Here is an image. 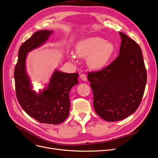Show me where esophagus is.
<instances>
[{
  "instance_id": "1",
  "label": "esophagus",
  "mask_w": 158,
  "mask_h": 158,
  "mask_svg": "<svg viewBox=\"0 0 158 158\" xmlns=\"http://www.w3.org/2000/svg\"><path fill=\"white\" fill-rule=\"evenodd\" d=\"M80 78L82 79L83 81H86L87 80L86 76H85V74H82L80 75Z\"/></svg>"
}]
</instances>
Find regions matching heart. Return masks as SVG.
<instances>
[{"instance_id":"obj_1","label":"heart","mask_w":158,"mask_h":158,"mask_svg":"<svg viewBox=\"0 0 158 158\" xmlns=\"http://www.w3.org/2000/svg\"><path fill=\"white\" fill-rule=\"evenodd\" d=\"M114 52V45L99 37H90L79 41L76 45V55L81 58H87V64L94 70L104 69ZM70 58L74 60L76 56Z\"/></svg>"}]
</instances>
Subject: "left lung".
<instances>
[{
  "label": "left lung",
  "mask_w": 158,
  "mask_h": 158,
  "mask_svg": "<svg viewBox=\"0 0 158 158\" xmlns=\"http://www.w3.org/2000/svg\"><path fill=\"white\" fill-rule=\"evenodd\" d=\"M119 35L121 44L117 58L104 69L88 74L95 111L109 122L123 120L136 111L147 80L140 46L124 33Z\"/></svg>",
  "instance_id": "obj_1"
}]
</instances>
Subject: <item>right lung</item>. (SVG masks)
<instances>
[{
  "mask_svg": "<svg viewBox=\"0 0 158 158\" xmlns=\"http://www.w3.org/2000/svg\"><path fill=\"white\" fill-rule=\"evenodd\" d=\"M53 33L40 30L21 45L14 70L16 93L22 109L31 117L41 123L57 125L63 123L69 114L70 91L78 84V73H65L55 70L49 84L37 93L26 69L28 52L44 45Z\"/></svg>",
  "mask_w": 158,
  "mask_h": 158,
  "instance_id": "1",
  "label": "right lung"
}]
</instances>
